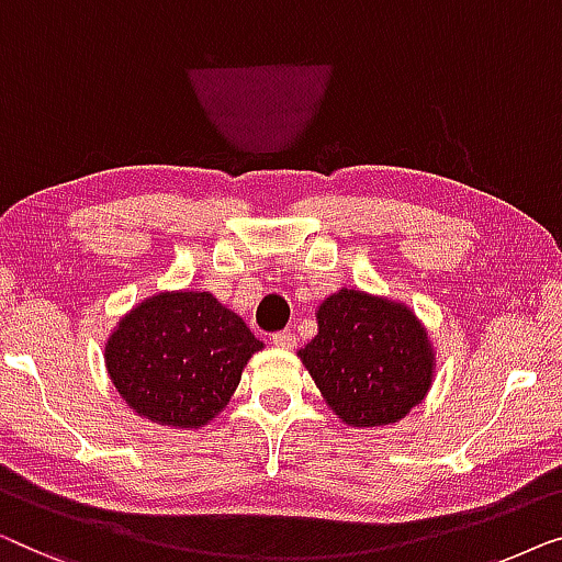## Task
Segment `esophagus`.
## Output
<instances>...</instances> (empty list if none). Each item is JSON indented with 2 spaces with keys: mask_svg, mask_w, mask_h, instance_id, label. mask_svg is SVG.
Returning <instances> with one entry per match:
<instances>
[{
  "mask_svg": "<svg viewBox=\"0 0 562 562\" xmlns=\"http://www.w3.org/2000/svg\"><path fill=\"white\" fill-rule=\"evenodd\" d=\"M270 341L278 346V349H284V351H292L297 346V338H295V334H290V330H280V334H274Z\"/></svg>",
  "mask_w": 562,
  "mask_h": 562,
  "instance_id": "obj_1",
  "label": "esophagus"
}]
</instances>
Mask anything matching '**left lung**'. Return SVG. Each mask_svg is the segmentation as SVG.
Instances as JSON below:
<instances>
[{"mask_svg":"<svg viewBox=\"0 0 562 562\" xmlns=\"http://www.w3.org/2000/svg\"><path fill=\"white\" fill-rule=\"evenodd\" d=\"M318 334L297 351L328 409L357 430L394 425L428 397L436 349L413 307L341 288L321 300Z\"/></svg>","mask_w":562,"mask_h":562,"instance_id":"1","label":"left lung"}]
</instances>
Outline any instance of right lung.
Here are the masks:
<instances>
[{
	"label": "right lung",
	"instance_id": "right-lung-1",
	"mask_svg": "<svg viewBox=\"0 0 562 562\" xmlns=\"http://www.w3.org/2000/svg\"><path fill=\"white\" fill-rule=\"evenodd\" d=\"M265 344L211 292L160 290L126 311L104 344V367L134 415L201 430L234 397Z\"/></svg>",
	"mask_w": 562,
	"mask_h": 562
}]
</instances>
